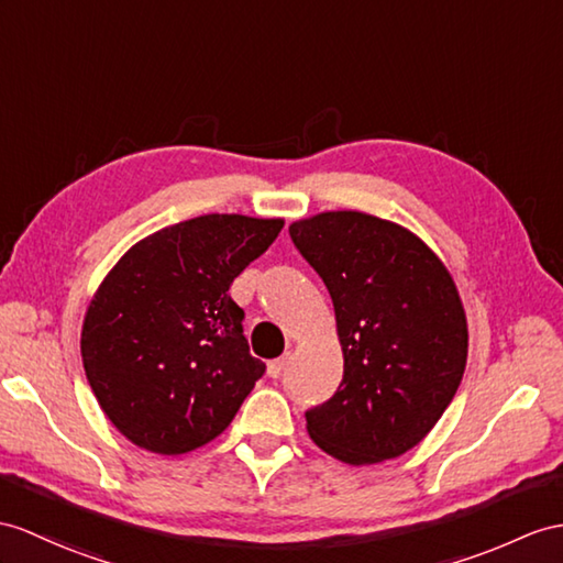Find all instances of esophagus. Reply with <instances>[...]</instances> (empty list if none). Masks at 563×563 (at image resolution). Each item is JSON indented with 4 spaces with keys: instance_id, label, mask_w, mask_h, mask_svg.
<instances>
[{
    "instance_id": "esophagus-1",
    "label": "esophagus",
    "mask_w": 563,
    "mask_h": 563,
    "mask_svg": "<svg viewBox=\"0 0 563 563\" xmlns=\"http://www.w3.org/2000/svg\"><path fill=\"white\" fill-rule=\"evenodd\" d=\"M286 363H289V353L282 355V358H277V361H269V363H267V375H269V377H279V375L284 373Z\"/></svg>"
}]
</instances>
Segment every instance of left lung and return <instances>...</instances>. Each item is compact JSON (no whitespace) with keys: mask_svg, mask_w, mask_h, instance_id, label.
I'll list each match as a JSON object with an SVG mask.
<instances>
[{"mask_svg":"<svg viewBox=\"0 0 563 563\" xmlns=\"http://www.w3.org/2000/svg\"><path fill=\"white\" fill-rule=\"evenodd\" d=\"M289 234L334 303L344 379L306 413L310 440L349 465L420 444L461 385L468 322L442 257L413 231L358 210H332Z\"/></svg>","mask_w":563,"mask_h":563,"instance_id":"1","label":"left lung"}]
</instances>
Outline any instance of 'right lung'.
<instances>
[{
  "label": "right lung",
  "instance_id": "obj_1",
  "mask_svg": "<svg viewBox=\"0 0 563 563\" xmlns=\"http://www.w3.org/2000/svg\"><path fill=\"white\" fill-rule=\"evenodd\" d=\"M282 227V217L202 214L145 236L107 272L80 355L102 413L129 442L176 456L234 420L265 363L251 355L229 286Z\"/></svg>",
  "mask_w": 563,
  "mask_h": 563
}]
</instances>
